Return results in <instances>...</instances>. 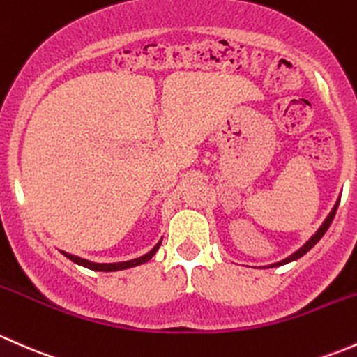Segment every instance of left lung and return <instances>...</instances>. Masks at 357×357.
<instances>
[{"mask_svg":"<svg viewBox=\"0 0 357 357\" xmlns=\"http://www.w3.org/2000/svg\"><path fill=\"white\" fill-rule=\"evenodd\" d=\"M339 203H340V199H337L335 206H333V208H332V211L328 213V216H326V218H325V222H323V223H321V227H319V229L316 230V232H314L313 235H311V238H310V241L306 242V244H304V245H301V248L297 249L296 252H292V255H290L289 258H285V259L278 261V263H273V264H270V266H271V268H273V266H282V264H287V263H290V261H296V259H299L301 256H304V255H306V252L310 251V249L313 248V245L316 244V242H318L319 238H321L323 235H325L326 230H328L330 223H332L333 216H335V213H337V208H339Z\"/></svg>","mask_w":357,"mask_h":357,"instance_id":"8db88e82","label":"left lung"}]
</instances>
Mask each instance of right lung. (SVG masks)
Instances as JSON below:
<instances>
[{"instance_id":"1","label":"right lung","mask_w":357,"mask_h":357,"mask_svg":"<svg viewBox=\"0 0 357 357\" xmlns=\"http://www.w3.org/2000/svg\"><path fill=\"white\" fill-rule=\"evenodd\" d=\"M160 245H161V241L158 242L156 245H154L151 251L146 252L144 256H141V258H135V259H130V261H122V263H94V261L79 258V256L68 255V252H65V251H61V255L67 256L68 259H72L73 263L80 264V266L89 268V270H94V271H119V270H127V268L139 266V264L148 263V261L151 259L154 255H156V251H158V249H160Z\"/></svg>"}]
</instances>
